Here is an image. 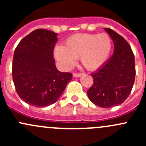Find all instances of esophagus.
<instances>
[{
    "label": "esophagus",
    "instance_id": "34e87169",
    "mask_svg": "<svg viewBox=\"0 0 146 146\" xmlns=\"http://www.w3.org/2000/svg\"><path fill=\"white\" fill-rule=\"evenodd\" d=\"M73 76L74 78H80L81 76V73H73Z\"/></svg>",
    "mask_w": 146,
    "mask_h": 146
}]
</instances>
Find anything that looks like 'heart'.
I'll return each instance as SVG.
<instances>
[{
    "instance_id": "heart-1",
    "label": "heart",
    "mask_w": 146,
    "mask_h": 146,
    "mask_svg": "<svg viewBox=\"0 0 146 146\" xmlns=\"http://www.w3.org/2000/svg\"><path fill=\"white\" fill-rule=\"evenodd\" d=\"M111 49L112 40L108 34H76L66 39L64 46H56L54 54L64 69L70 68L80 58L87 70H95L105 64Z\"/></svg>"
}]
</instances>
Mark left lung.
Masks as SVG:
<instances>
[{
  "instance_id": "obj_1",
  "label": "left lung",
  "mask_w": 146,
  "mask_h": 146,
  "mask_svg": "<svg viewBox=\"0 0 146 146\" xmlns=\"http://www.w3.org/2000/svg\"><path fill=\"white\" fill-rule=\"evenodd\" d=\"M114 45L113 55L91 74L93 85L88 90L90 100L110 108L122 104L130 95L136 76L135 58L130 45L118 33L104 28Z\"/></svg>"
}]
</instances>
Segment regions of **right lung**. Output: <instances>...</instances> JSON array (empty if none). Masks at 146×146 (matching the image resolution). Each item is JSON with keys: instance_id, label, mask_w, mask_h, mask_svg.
Masks as SVG:
<instances>
[{"instance_id": "right-lung-1", "label": "right lung", "mask_w": 146, "mask_h": 146, "mask_svg": "<svg viewBox=\"0 0 146 146\" xmlns=\"http://www.w3.org/2000/svg\"><path fill=\"white\" fill-rule=\"evenodd\" d=\"M57 34L36 29L23 38L14 52L13 79L19 97L36 107H44L59 99L72 74L58 70L53 50Z\"/></svg>"}]
</instances>
